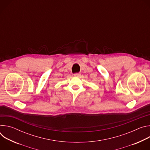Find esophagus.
Returning a JSON list of instances; mask_svg holds the SVG:
<instances>
[{
	"mask_svg": "<svg viewBox=\"0 0 150 150\" xmlns=\"http://www.w3.org/2000/svg\"><path fill=\"white\" fill-rule=\"evenodd\" d=\"M81 75V74H79V73H76V74H74V76H78V77H80Z\"/></svg>",
	"mask_w": 150,
	"mask_h": 150,
	"instance_id": "34e87169",
	"label": "esophagus"
}]
</instances>
